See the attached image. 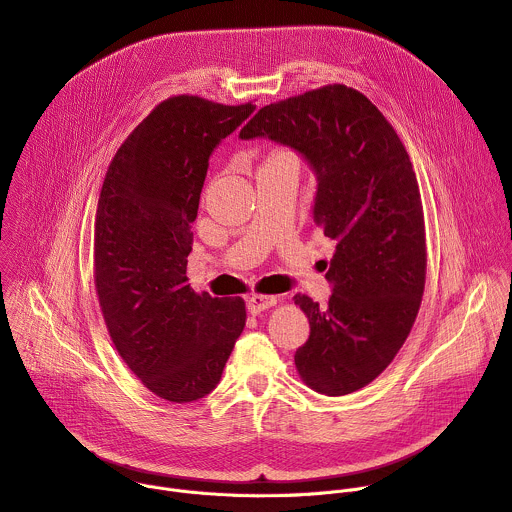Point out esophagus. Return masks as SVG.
<instances>
[{
	"label": "esophagus",
	"mask_w": 512,
	"mask_h": 512,
	"mask_svg": "<svg viewBox=\"0 0 512 512\" xmlns=\"http://www.w3.org/2000/svg\"><path fill=\"white\" fill-rule=\"evenodd\" d=\"M277 304V298L275 296H261V294H255L251 298H247V308L251 314H261L263 310L271 308Z\"/></svg>",
	"instance_id": "34e87169"
}]
</instances>
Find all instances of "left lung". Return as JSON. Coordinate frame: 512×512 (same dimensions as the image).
<instances>
[{"label": "left lung", "mask_w": 512, "mask_h": 512, "mask_svg": "<svg viewBox=\"0 0 512 512\" xmlns=\"http://www.w3.org/2000/svg\"><path fill=\"white\" fill-rule=\"evenodd\" d=\"M239 135L291 145L310 162L318 176L314 223L336 243L328 306L294 298L310 320L294 358L302 381L328 397L367 387L407 340L425 289L423 206L403 141L346 85L265 105Z\"/></svg>", "instance_id": "8db88e82"}]
</instances>
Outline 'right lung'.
I'll use <instances>...</instances> for the list:
<instances>
[{"mask_svg":"<svg viewBox=\"0 0 512 512\" xmlns=\"http://www.w3.org/2000/svg\"><path fill=\"white\" fill-rule=\"evenodd\" d=\"M253 111L198 95L162 101L121 143L101 188L93 245L101 314L129 371L172 403L218 385L245 328L243 298L196 294L186 265L208 158Z\"/></svg>","mask_w":512,"mask_h":512,"instance_id":"add662e5","label":"right lung"}]
</instances>
